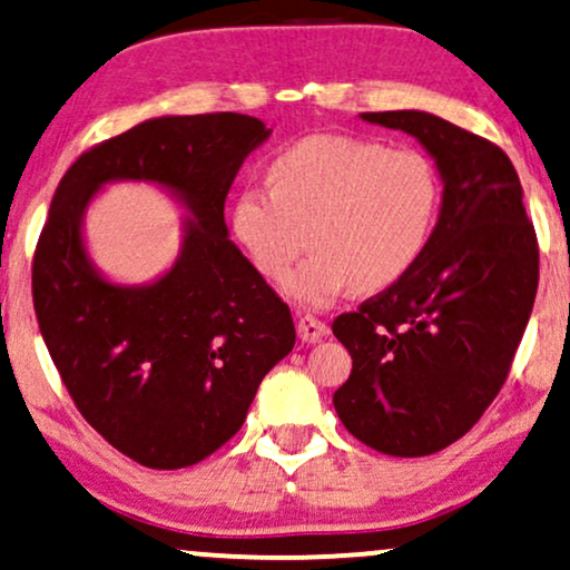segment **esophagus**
<instances>
[{"instance_id":"34e87169","label":"esophagus","mask_w":570,"mask_h":570,"mask_svg":"<svg viewBox=\"0 0 570 570\" xmlns=\"http://www.w3.org/2000/svg\"><path fill=\"white\" fill-rule=\"evenodd\" d=\"M327 324L314 320V316H301L298 320V337L303 343H320V340L327 335Z\"/></svg>"}]
</instances>
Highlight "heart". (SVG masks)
I'll list each match as a JSON object with an SVG mask.
<instances>
[{"label":"heart","instance_id":"heart-1","mask_svg":"<svg viewBox=\"0 0 570 570\" xmlns=\"http://www.w3.org/2000/svg\"><path fill=\"white\" fill-rule=\"evenodd\" d=\"M438 196L424 154L324 132L269 161V188L246 186L235 196L233 233L272 283L308 240L312 256L285 291L301 306L322 308L351 287L372 293L401 279L430 240Z\"/></svg>","mask_w":570,"mask_h":570}]
</instances>
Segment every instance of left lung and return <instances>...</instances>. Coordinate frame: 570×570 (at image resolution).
Instances as JSON below:
<instances>
[{
    "label": "left lung",
    "instance_id": "8db88e82",
    "mask_svg": "<svg viewBox=\"0 0 570 570\" xmlns=\"http://www.w3.org/2000/svg\"><path fill=\"white\" fill-rule=\"evenodd\" d=\"M361 120L424 146L442 204L416 264L332 322L353 358L332 403L364 445L419 458L461 440L500 393L534 306L537 235L500 146L419 109Z\"/></svg>",
    "mask_w": 570,
    "mask_h": 570
}]
</instances>
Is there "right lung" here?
Here are the masks:
<instances>
[{"label":"right lung","instance_id":"1","mask_svg":"<svg viewBox=\"0 0 570 570\" xmlns=\"http://www.w3.org/2000/svg\"><path fill=\"white\" fill-rule=\"evenodd\" d=\"M269 128L248 115L154 117L80 154L33 258V308L83 419L132 461L186 469L240 430L295 345L287 303L230 240L225 198ZM109 181H151L187 206L181 254L144 286L92 264L82 222Z\"/></svg>","mask_w":570,"mask_h":570}]
</instances>
